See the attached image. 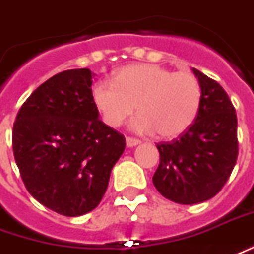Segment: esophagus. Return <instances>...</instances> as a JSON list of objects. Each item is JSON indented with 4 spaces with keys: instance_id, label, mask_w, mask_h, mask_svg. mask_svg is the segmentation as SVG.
Segmentation results:
<instances>
[{
    "instance_id": "esophagus-1",
    "label": "esophagus",
    "mask_w": 254,
    "mask_h": 254,
    "mask_svg": "<svg viewBox=\"0 0 254 254\" xmlns=\"http://www.w3.org/2000/svg\"><path fill=\"white\" fill-rule=\"evenodd\" d=\"M140 140L133 139V137H127V147H134V145H139Z\"/></svg>"
}]
</instances>
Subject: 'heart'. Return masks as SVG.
I'll list each match as a JSON object with an SVG mask.
<instances>
[{
  "label": "heart",
  "instance_id": "1",
  "mask_svg": "<svg viewBox=\"0 0 254 254\" xmlns=\"http://www.w3.org/2000/svg\"><path fill=\"white\" fill-rule=\"evenodd\" d=\"M90 96L106 125L121 127L137 106L139 115L130 122L133 132L147 134L157 130L162 139H175L196 120L202 90L191 72L136 63L121 67L113 82H96Z\"/></svg>",
  "mask_w": 254,
  "mask_h": 254
}]
</instances>
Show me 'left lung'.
<instances>
[{
  "instance_id": "left-lung-1",
  "label": "left lung",
  "mask_w": 254,
  "mask_h": 254,
  "mask_svg": "<svg viewBox=\"0 0 254 254\" xmlns=\"http://www.w3.org/2000/svg\"><path fill=\"white\" fill-rule=\"evenodd\" d=\"M202 90L195 122L172 143L157 144L159 165L155 189L182 205L201 203L223 189L238 157L237 114L230 97L214 79L192 68Z\"/></svg>"
}]
</instances>
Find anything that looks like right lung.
Instances as JSON below:
<instances>
[{
  "instance_id": "right-lung-1",
  "label": "right lung",
  "mask_w": 254,
  "mask_h": 254,
  "mask_svg": "<svg viewBox=\"0 0 254 254\" xmlns=\"http://www.w3.org/2000/svg\"><path fill=\"white\" fill-rule=\"evenodd\" d=\"M89 68L49 78L30 95L13 125V154L30 194L77 217L100 203L125 137L99 120Z\"/></svg>"
}]
</instances>
